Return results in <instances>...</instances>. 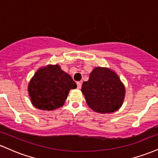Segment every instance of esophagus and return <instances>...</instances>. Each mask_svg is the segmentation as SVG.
<instances>
[{"label":"esophagus","mask_w":158,"mask_h":158,"mask_svg":"<svg viewBox=\"0 0 158 158\" xmlns=\"http://www.w3.org/2000/svg\"><path fill=\"white\" fill-rule=\"evenodd\" d=\"M77 88H79V89H80V88H81V81H77Z\"/></svg>","instance_id":"esophagus-1"}]
</instances>
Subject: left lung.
<instances>
[{
	"label": "left lung",
	"mask_w": 158,
	"mask_h": 158,
	"mask_svg": "<svg viewBox=\"0 0 158 158\" xmlns=\"http://www.w3.org/2000/svg\"><path fill=\"white\" fill-rule=\"evenodd\" d=\"M81 92L88 106L101 114L118 110L125 97L124 85L118 76L104 68L94 69L88 81L83 82Z\"/></svg>",
	"instance_id": "1"
}]
</instances>
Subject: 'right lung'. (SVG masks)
<instances>
[{"mask_svg":"<svg viewBox=\"0 0 158 158\" xmlns=\"http://www.w3.org/2000/svg\"><path fill=\"white\" fill-rule=\"evenodd\" d=\"M76 88L71 77L56 64L39 69L30 81L28 90L34 106L52 110L62 106L69 90Z\"/></svg>","mask_w":158,"mask_h":158,"instance_id":"obj_1","label":"right lung"}]
</instances>
